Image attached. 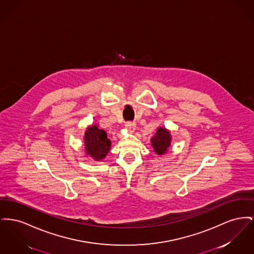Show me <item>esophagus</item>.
Masks as SVG:
<instances>
[{
  "label": "esophagus",
  "instance_id": "1",
  "mask_svg": "<svg viewBox=\"0 0 254 254\" xmlns=\"http://www.w3.org/2000/svg\"><path fill=\"white\" fill-rule=\"evenodd\" d=\"M125 127H126V129L128 132H130V133H133L135 131V128H136V125H135L134 123H131V122L127 123Z\"/></svg>",
  "mask_w": 254,
  "mask_h": 254
}]
</instances>
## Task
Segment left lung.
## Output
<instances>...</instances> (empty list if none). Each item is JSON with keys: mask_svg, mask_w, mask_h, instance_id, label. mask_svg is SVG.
Masks as SVG:
<instances>
[{"mask_svg": "<svg viewBox=\"0 0 254 254\" xmlns=\"http://www.w3.org/2000/svg\"><path fill=\"white\" fill-rule=\"evenodd\" d=\"M172 143L171 131L166 127H158L156 133L150 139V145L157 155L168 152Z\"/></svg>", "mask_w": 254, "mask_h": 254, "instance_id": "8db88e82", "label": "left lung"}]
</instances>
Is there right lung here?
<instances>
[{
	"mask_svg": "<svg viewBox=\"0 0 254 254\" xmlns=\"http://www.w3.org/2000/svg\"><path fill=\"white\" fill-rule=\"evenodd\" d=\"M85 155L95 161L105 159L111 149V140L107 138L104 129H100L98 125L89 126L83 137Z\"/></svg>",
	"mask_w": 254,
	"mask_h": 254,
	"instance_id": "right-lung-1",
	"label": "right lung"
}]
</instances>
